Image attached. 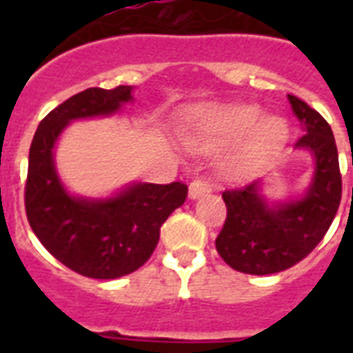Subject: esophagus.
I'll return each instance as SVG.
<instances>
[{
    "mask_svg": "<svg viewBox=\"0 0 353 353\" xmlns=\"http://www.w3.org/2000/svg\"><path fill=\"white\" fill-rule=\"evenodd\" d=\"M210 192V185L205 181L203 177H196L192 183H190V187H188V196L192 199L199 198L201 194Z\"/></svg>",
    "mask_w": 353,
    "mask_h": 353,
    "instance_id": "34e87169",
    "label": "esophagus"
}]
</instances>
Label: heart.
<instances>
[{
	"label": "heart",
	"mask_w": 353,
	"mask_h": 353,
	"mask_svg": "<svg viewBox=\"0 0 353 353\" xmlns=\"http://www.w3.org/2000/svg\"><path fill=\"white\" fill-rule=\"evenodd\" d=\"M243 139L232 165L238 170H252L279 150L288 137L282 119L263 117L262 110L252 104L201 108L188 117L183 126V141L196 150L227 146Z\"/></svg>",
	"instance_id": "1"
}]
</instances>
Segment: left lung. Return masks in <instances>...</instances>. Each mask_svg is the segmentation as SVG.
I'll use <instances>...</instances> for the list:
<instances>
[{
  "label": "left lung",
  "mask_w": 353,
  "mask_h": 353,
  "mask_svg": "<svg viewBox=\"0 0 353 353\" xmlns=\"http://www.w3.org/2000/svg\"><path fill=\"white\" fill-rule=\"evenodd\" d=\"M288 99L304 130L295 146L313 154L315 177L304 198L276 209L260 196L258 181L221 194L227 218L216 249L240 273L273 274L293 268L319 245L339 209L343 181L332 128L304 101Z\"/></svg>",
  "instance_id": "obj_1"
}]
</instances>
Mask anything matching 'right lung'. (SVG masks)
I'll return each mask as SVG.
<instances>
[{
    "label": "right lung",
    "instance_id": "1",
    "mask_svg": "<svg viewBox=\"0 0 353 353\" xmlns=\"http://www.w3.org/2000/svg\"><path fill=\"white\" fill-rule=\"evenodd\" d=\"M132 101V88H90L41 119L29 150L25 212L41 245L71 271L90 279H119L137 271L154 252L166 218L185 203L188 187L137 183L117 198H71L58 181L52 146L73 119L110 115Z\"/></svg>",
    "mask_w": 353,
    "mask_h": 353
}]
</instances>
